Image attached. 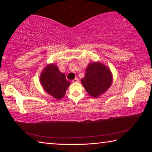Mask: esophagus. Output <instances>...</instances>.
I'll return each instance as SVG.
<instances>
[{"label": "esophagus", "mask_w": 152, "mask_h": 152, "mask_svg": "<svg viewBox=\"0 0 152 152\" xmlns=\"http://www.w3.org/2000/svg\"><path fill=\"white\" fill-rule=\"evenodd\" d=\"M79 82V80H78V78H77L72 80V82Z\"/></svg>", "instance_id": "obj_1"}]
</instances>
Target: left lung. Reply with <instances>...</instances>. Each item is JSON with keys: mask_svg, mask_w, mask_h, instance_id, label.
Here are the masks:
<instances>
[{"mask_svg": "<svg viewBox=\"0 0 152 152\" xmlns=\"http://www.w3.org/2000/svg\"><path fill=\"white\" fill-rule=\"evenodd\" d=\"M112 80V74L108 67L102 63L92 62L87 67L81 82L91 96L97 98L107 91L111 85Z\"/></svg>", "mask_w": 152, "mask_h": 152, "instance_id": "8db88e82", "label": "left lung"}]
</instances>
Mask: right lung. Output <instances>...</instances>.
Instances as JSON below:
<instances>
[{"mask_svg": "<svg viewBox=\"0 0 152 152\" xmlns=\"http://www.w3.org/2000/svg\"><path fill=\"white\" fill-rule=\"evenodd\" d=\"M40 82L45 91L56 99H60L65 95L70 84L65 74L60 72L55 64L45 67L41 74Z\"/></svg>", "mask_w": 152, "mask_h": 152, "instance_id": "add662e5", "label": "right lung"}]
</instances>
